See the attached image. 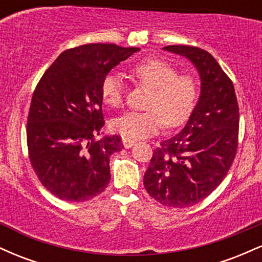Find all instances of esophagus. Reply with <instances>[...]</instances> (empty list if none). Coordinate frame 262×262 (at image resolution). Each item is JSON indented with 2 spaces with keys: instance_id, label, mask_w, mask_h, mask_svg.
I'll return each mask as SVG.
<instances>
[{
  "instance_id": "34e87169",
  "label": "esophagus",
  "mask_w": 262,
  "mask_h": 262,
  "mask_svg": "<svg viewBox=\"0 0 262 262\" xmlns=\"http://www.w3.org/2000/svg\"><path fill=\"white\" fill-rule=\"evenodd\" d=\"M122 143H123V146H124L125 149H129V148H132V146L134 145L135 141H134V140H130V139H125V138H123Z\"/></svg>"
}]
</instances>
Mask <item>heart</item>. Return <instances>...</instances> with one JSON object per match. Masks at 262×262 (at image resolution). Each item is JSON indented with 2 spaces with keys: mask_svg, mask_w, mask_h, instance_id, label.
Wrapping results in <instances>:
<instances>
[{
  "mask_svg": "<svg viewBox=\"0 0 262 262\" xmlns=\"http://www.w3.org/2000/svg\"><path fill=\"white\" fill-rule=\"evenodd\" d=\"M132 77L151 91L146 112H128L111 123L113 132L130 140L144 139L158 133L162 124L179 127L196 106L198 86L188 75H179L176 68L160 59H146L130 69ZM101 96L108 107L122 106L124 86L117 75L108 74L101 83Z\"/></svg>",
  "mask_w": 262,
  "mask_h": 262,
  "instance_id": "1",
  "label": "heart"
}]
</instances>
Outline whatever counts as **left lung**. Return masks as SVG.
Masks as SVG:
<instances>
[{
  "mask_svg": "<svg viewBox=\"0 0 262 262\" xmlns=\"http://www.w3.org/2000/svg\"><path fill=\"white\" fill-rule=\"evenodd\" d=\"M196 68L201 92L185 128L154 150L144 187L164 206L186 208L209 196L229 171L237 148L239 107L233 82L206 50L167 45Z\"/></svg>",
  "mask_w": 262,
  "mask_h": 262,
  "instance_id": "1",
  "label": "left lung"
}]
</instances>
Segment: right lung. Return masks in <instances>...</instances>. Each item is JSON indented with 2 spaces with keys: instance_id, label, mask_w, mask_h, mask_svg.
<instances>
[{
  "instance_id": "right-lung-1",
  "label": "right lung",
  "mask_w": 262,
  "mask_h": 262,
  "mask_svg": "<svg viewBox=\"0 0 262 262\" xmlns=\"http://www.w3.org/2000/svg\"><path fill=\"white\" fill-rule=\"evenodd\" d=\"M139 50L116 44L65 50L35 87L27 123L29 159L44 187L60 200H91L110 183V156L123 144L118 135L95 140L104 125L101 83Z\"/></svg>"
}]
</instances>
